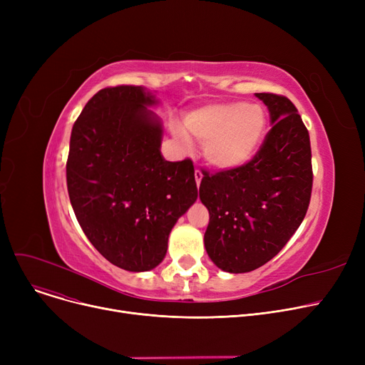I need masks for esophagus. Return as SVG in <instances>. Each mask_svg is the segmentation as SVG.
I'll return each mask as SVG.
<instances>
[{
	"instance_id": "1",
	"label": "esophagus",
	"mask_w": 365,
	"mask_h": 365,
	"mask_svg": "<svg viewBox=\"0 0 365 365\" xmlns=\"http://www.w3.org/2000/svg\"><path fill=\"white\" fill-rule=\"evenodd\" d=\"M201 179H202V173H201V170H200V168H195V182H197V185H200V183H201Z\"/></svg>"
}]
</instances>
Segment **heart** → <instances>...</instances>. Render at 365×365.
Segmentation results:
<instances>
[{
  "mask_svg": "<svg viewBox=\"0 0 365 365\" xmlns=\"http://www.w3.org/2000/svg\"><path fill=\"white\" fill-rule=\"evenodd\" d=\"M264 127L262 108L245 102L204 106L186 120L189 134L204 142L207 161L217 168H235L250 160L262 142ZM176 134L185 146H190L183 130Z\"/></svg>",
  "mask_w": 365,
  "mask_h": 365,
  "instance_id": "obj_1",
  "label": "heart"
}]
</instances>
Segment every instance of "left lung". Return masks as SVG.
<instances>
[{
    "mask_svg": "<svg viewBox=\"0 0 365 365\" xmlns=\"http://www.w3.org/2000/svg\"><path fill=\"white\" fill-rule=\"evenodd\" d=\"M269 109L272 128L256 155L235 168L207 173L200 198L210 222L205 250L220 269H257L289 242L308 212L312 194L309 133L293 102L256 93Z\"/></svg>",
    "mask_w": 365,
    "mask_h": 365,
    "instance_id": "8db88e82",
    "label": "left lung"
}]
</instances>
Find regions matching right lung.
I'll return each mask as SVG.
<instances>
[{
    "label": "right lung",
    "mask_w": 365,
    "mask_h": 365,
    "mask_svg": "<svg viewBox=\"0 0 365 365\" xmlns=\"http://www.w3.org/2000/svg\"><path fill=\"white\" fill-rule=\"evenodd\" d=\"M140 86L96 93L71 133L68 194L88 241L121 269L158 266L170 231L198 197L192 160L165 161L161 124Z\"/></svg>",
    "instance_id": "add662e5"
}]
</instances>
